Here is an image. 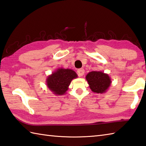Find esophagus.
Returning a JSON list of instances; mask_svg holds the SVG:
<instances>
[{
  "instance_id": "1",
  "label": "esophagus",
  "mask_w": 146,
  "mask_h": 146,
  "mask_svg": "<svg viewBox=\"0 0 146 146\" xmlns=\"http://www.w3.org/2000/svg\"><path fill=\"white\" fill-rule=\"evenodd\" d=\"M77 73H78V75L79 76H82L85 73V70L83 68H81V69H79L77 71Z\"/></svg>"
}]
</instances>
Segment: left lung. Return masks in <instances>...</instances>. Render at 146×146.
Listing matches in <instances>:
<instances>
[{
  "mask_svg": "<svg viewBox=\"0 0 146 146\" xmlns=\"http://www.w3.org/2000/svg\"><path fill=\"white\" fill-rule=\"evenodd\" d=\"M85 78L92 91L97 94L106 92L111 83L109 75L101 71H90Z\"/></svg>",
  "mask_w": 146,
  "mask_h": 146,
  "instance_id": "obj_1",
  "label": "left lung"
}]
</instances>
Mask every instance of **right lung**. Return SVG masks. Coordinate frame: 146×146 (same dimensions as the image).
I'll use <instances>...</instances> for the list:
<instances>
[{
  "label": "right lung",
  "instance_id": "right-lung-1",
  "mask_svg": "<svg viewBox=\"0 0 146 146\" xmlns=\"http://www.w3.org/2000/svg\"><path fill=\"white\" fill-rule=\"evenodd\" d=\"M77 77L78 75L75 71L60 68L48 76L46 85L53 94L63 95L66 94L71 82Z\"/></svg>",
  "mask_w": 146,
  "mask_h": 146
}]
</instances>
